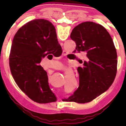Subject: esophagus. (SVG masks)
<instances>
[{
    "instance_id": "obj_1",
    "label": "esophagus",
    "mask_w": 126,
    "mask_h": 126,
    "mask_svg": "<svg viewBox=\"0 0 126 126\" xmlns=\"http://www.w3.org/2000/svg\"><path fill=\"white\" fill-rule=\"evenodd\" d=\"M65 53H66V52H65V51H64V52H63V54H65Z\"/></svg>"
}]
</instances>
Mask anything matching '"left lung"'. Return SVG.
<instances>
[{
  "mask_svg": "<svg viewBox=\"0 0 126 126\" xmlns=\"http://www.w3.org/2000/svg\"><path fill=\"white\" fill-rule=\"evenodd\" d=\"M71 38L76 43L74 52L86 53L78 67L79 84L66 100L78 103L92 101L108 90L117 73V52L112 37L103 26L84 22L73 30Z\"/></svg>",
  "mask_w": 126,
  "mask_h": 126,
  "instance_id": "obj_1",
  "label": "left lung"
}]
</instances>
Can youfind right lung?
Here are the masks:
<instances>
[{
    "mask_svg": "<svg viewBox=\"0 0 126 126\" xmlns=\"http://www.w3.org/2000/svg\"><path fill=\"white\" fill-rule=\"evenodd\" d=\"M55 28L47 20H32L20 28L13 39L9 55L11 74L29 98L39 103L55 102L47 73L40 65L43 58L62 53Z\"/></svg>",
    "mask_w": 126,
    "mask_h": 126,
    "instance_id": "add662e5",
    "label": "right lung"
}]
</instances>
